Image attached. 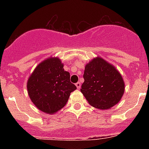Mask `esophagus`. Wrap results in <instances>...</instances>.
Masks as SVG:
<instances>
[{
  "label": "esophagus",
  "instance_id": "obj_1",
  "mask_svg": "<svg viewBox=\"0 0 149 149\" xmlns=\"http://www.w3.org/2000/svg\"><path fill=\"white\" fill-rule=\"evenodd\" d=\"M76 87H77V88H80L81 83L80 82H77V83L76 84Z\"/></svg>",
  "mask_w": 149,
  "mask_h": 149
}]
</instances>
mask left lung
Returning a JSON list of instances; mask_svg holds the SVG:
<instances>
[{
	"mask_svg": "<svg viewBox=\"0 0 149 149\" xmlns=\"http://www.w3.org/2000/svg\"><path fill=\"white\" fill-rule=\"evenodd\" d=\"M81 91L88 104L108 109L120 101L125 83L120 73L103 58L97 57L86 65Z\"/></svg>",
	"mask_w": 149,
	"mask_h": 149,
	"instance_id": "1",
	"label": "left lung"
}]
</instances>
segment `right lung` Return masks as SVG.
Returning a JSON list of instances; mask_svg holds the SVG:
<instances>
[{"label":"right lung","instance_id":"1","mask_svg":"<svg viewBox=\"0 0 149 149\" xmlns=\"http://www.w3.org/2000/svg\"><path fill=\"white\" fill-rule=\"evenodd\" d=\"M76 86L70 81V73L64 70L58 58L45 60L36 67L27 81L31 101L42 112L55 113L66 104Z\"/></svg>","mask_w":149,"mask_h":149}]
</instances>
